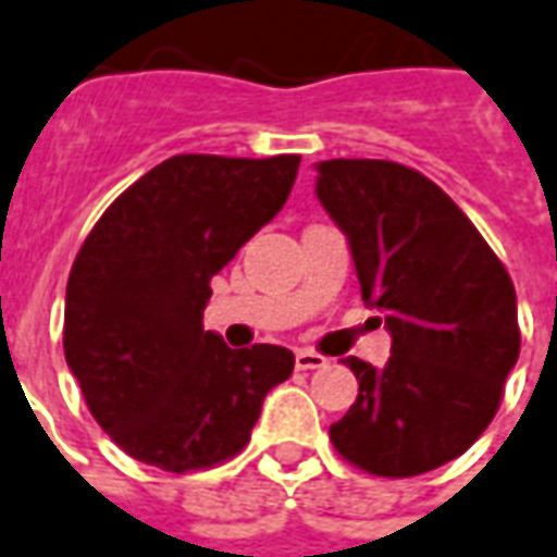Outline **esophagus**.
<instances>
[{
	"label": "esophagus",
	"instance_id": "obj_1",
	"mask_svg": "<svg viewBox=\"0 0 557 557\" xmlns=\"http://www.w3.org/2000/svg\"><path fill=\"white\" fill-rule=\"evenodd\" d=\"M325 364H329V359L313 352V349H298V352H295V368H298V371H317V368H325Z\"/></svg>",
	"mask_w": 557,
	"mask_h": 557
}]
</instances>
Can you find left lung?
Segmentation results:
<instances>
[{"mask_svg":"<svg viewBox=\"0 0 557 557\" xmlns=\"http://www.w3.org/2000/svg\"><path fill=\"white\" fill-rule=\"evenodd\" d=\"M317 196L341 225L361 301L386 313L383 368L349 356L359 398L329 434L373 476H419L468 449L495 419L519 359L507 268L441 186L386 159H329Z\"/></svg>","mask_w":557,"mask_h":557,"instance_id":"8db88e82","label":"left lung"}]
</instances>
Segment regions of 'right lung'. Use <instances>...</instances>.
Segmentation results:
<instances>
[{"label": "right lung", "instance_id": "add662e5", "mask_svg": "<svg viewBox=\"0 0 557 557\" xmlns=\"http://www.w3.org/2000/svg\"><path fill=\"white\" fill-rule=\"evenodd\" d=\"M301 157L181 153L116 198L77 250L65 286V361L89 413L132 458L169 473L238 455L286 346L228 349L201 313L220 274L271 223Z\"/></svg>", "mask_w": 557, "mask_h": 557}]
</instances>
